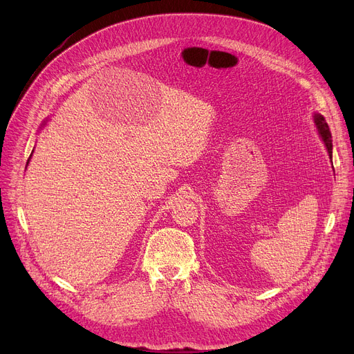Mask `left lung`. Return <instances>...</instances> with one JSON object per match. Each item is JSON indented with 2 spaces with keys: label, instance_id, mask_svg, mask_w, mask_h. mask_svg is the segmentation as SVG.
Here are the masks:
<instances>
[{
  "label": "left lung",
  "instance_id": "1",
  "mask_svg": "<svg viewBox=\"0 0 354 354\" xmlns=\"http://www.w3.org/2000/svg\"><path fill=\"white\" fill-rule=\"evenodd\" d=\"M313 118H314L315 127H317L319 135L322 136V139H323V142L326 145L327 152H328V156L331 159L333 158V143H331V132H330V129H328V124L326 123L324 118L322 115H319V113H315Z\"/></svg>",
  "mask_w": 354,
  "mask_h": 354
}]
</instances>
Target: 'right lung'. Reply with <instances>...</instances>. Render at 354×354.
<instances>
[{"label": "right lung", "instance_id": "right-lung-1", "mask_svg": "<svg viewBox=\"0 0 354 354\" xmlns=\"http://www.w3.org/2000/svg\"><path fill=\"white\" fill-rule=\"evenodd\" d=\"M32 153V152H31ZM30 158H31V155H30ZM30 158H28V160H30Z\"/></svg>", "mask_w": 354, "mask_h": 354}]
</instances>
